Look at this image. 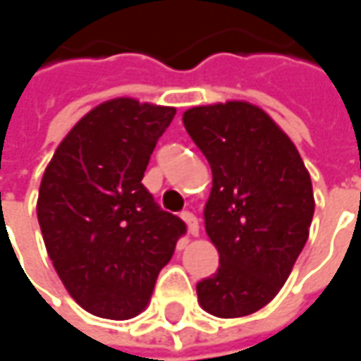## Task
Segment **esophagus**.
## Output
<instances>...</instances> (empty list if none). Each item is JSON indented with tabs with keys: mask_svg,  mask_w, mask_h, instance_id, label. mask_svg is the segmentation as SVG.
<instances>
[{
	"mask_svg": "<svg viewBox=\"0 0 361 361\" xmlns=\"http://www.w3.org/2000/svg\"><path fill=\"white\" fill-rule=\"evenodd\" d=\"M181 219L188 224V231H190L192 235H197V233H200V221H197V218L193 216L192 212H183V214H181Z\"/></svg>",
	"mask_w": 361,
	"mask_h": 361,
	"instance_id": "34e87169",
	"label": "esophagus"
}]
</instances>
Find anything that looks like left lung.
<instances>
[{"label": "left lung", "instance_id": "left-lung-1", "mask_svg": "<svg viewBox=\"0 0 361 361\" xmlns=\"http://www.w3.org/2000/svg\"><path fill=\"white\" fill-rule=\"evenodd\" d=\"M183 126L214 176L204 219L219 267L195 286L197 300L212 316H250L278 295L307 242L310 173L292 140L247 102L192 107Z\"/></svg>", "mask_w": 361, "mask_h": 361}]
</instances>
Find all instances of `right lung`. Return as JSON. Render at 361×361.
<instances>
[{"label":"right lung","instance_id":"obj_1","mask_svg":"<svg viewBox=\"0 0 361 361\" xmlns=\"http://www.w3.org/2000/svg\"><path fill=\"white\" fill-rule=\"evenodd\" d=\"M173 116V107L109 99L73 126L45 168L37 197L45 247L69 295L94 316L143 312L185 233L142 183Z\"/></svg>","mask_w":361,"mask_h":361}]
</instances>
